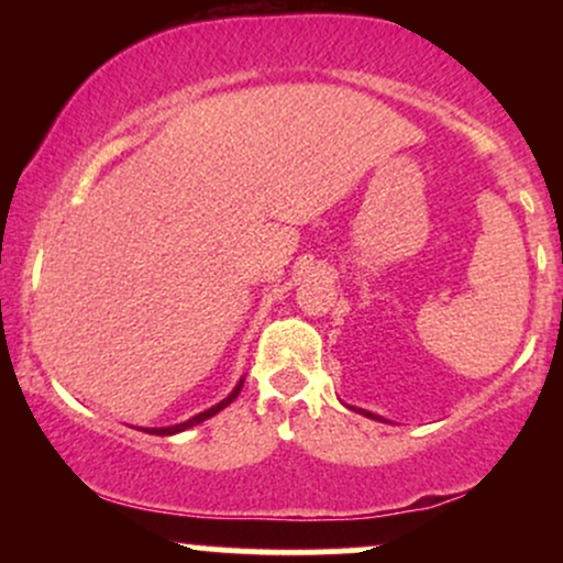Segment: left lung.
<instances>
[{"label": "left lung", "instance_id": "1", "mask_svg": "<svg viewBox=\"0 0 563 563\" xmlns=\"http://www.w3.org/2000/svg\"><path fill=\"white\" fill-rule=\"evenodd\" d=\"M360 412H363V416H365V418H373V421H384V418H380V416H376V412H367V410H360Z\"/></svg>", "mask_w": 563, "mask_h": 563}]
</instances>
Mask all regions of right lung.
Wrapping results in <instances>:
<instances>
[{
	"instance_id": "1",
	"label": "right lung",
	"mask_w": 563,
	"mask_h": 563,
	"mask_svg": "<svg viewBox=\"0 0 563 563\" xmlns=\"http://www.w3.org/2000/svg\"><path fill=\"white\" fill-rule=\"evenodd\" d=\"M243 380L245 378H241L238 380V386L235 389H232L228 397L222 399V402H217L214 407H209V410H203V412H198V416H192L190 421H185V423H177V426H164V429H142V431H147V434H158V437H172V434H179V431H185V429H192V426H198V423H203L206 418H211V416H217L219 410H224V407H228L232 399L238 397V394H241V389H243Z\"/></svg>"
}]
</instances>
